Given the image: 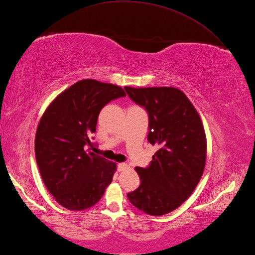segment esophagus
I'll use <instances>...</instances> for the list:
<instances>
[{
	"label": "esophagus",
	"mask_w": 255,
	"mask_h": 255,
	"mask_svg": "<svg viewBox=\"0 0 255 255\" xmlns=\"http://www.w3.org/2000/svg\"><path fill=\"white\" fill-rule=\"evenodd\" d=\"M128 169V165L127 163H119V164H118V170H119L120 172L126 171Z\"/></svg>",
	"instance_id": "34e87169"
}]
</instances>
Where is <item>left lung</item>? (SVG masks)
Segmentation results:
<instances>
[{
	"label": "left lung",
	"mask_w": 255,
	"mask_h": 255,
	"mask_svg": "<svg viewBox=\"0 0 255 255\" xmlns=\"http://www.w3.org/2000/svg\"><path fill=\"white\" fill-rule=\"evenodd\" d=\"M129 98L149 115L148 141L158 145L146 169L135 167L139 187L128 192L135 208L149 215L172 212L187 200L203 174L207 136L196 108L176 88H131Z\"/></svg>",
	"instance_id": "8db88e82"
}]
</instances>
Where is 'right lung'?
I'll return each instance as SVG.
<instances>
[{
	"label": "right lung",
	"mask_w": 255,
	"mask_h": 255,
	"mask_svg": "<svg viewBox=\"0 0 255 255\" xmlns=\"http://www.w3.org/2000/svg\"><path fill=\"white\" fill-rule=\"evenodd\" d=\"M122 88L93 79L78 81L56 96L41 117L34 149L42 181L54 199L71 211H83L101 200L113 182L117 164L94 152L90 135L98 115Z\"/></svg>",
	"instance_id": "add662e5"
}]
</instances>
